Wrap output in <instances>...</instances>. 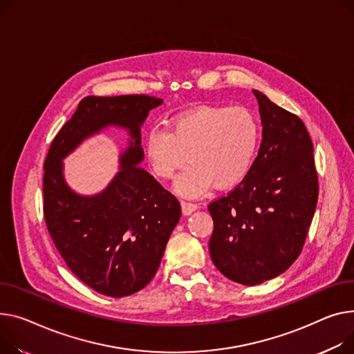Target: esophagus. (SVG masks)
<instances>
[{
    "label": "esophagus",
    "mask_w": 354,
    "mask_h": 354,
    "mask_svg": "<svg viewBox=\"0 0 354 354\" xmlns=\"http://www.w3.org/2000/svg\"><path fill=\"white\" fill-rule=\"evenodd\" d=\"M180 206H182V212L183 215H191L192 212H195L198 209V205L194 202H187V201H180Z\"/></svg>",
    "instance_id": "obj_1"
}]
</instances>
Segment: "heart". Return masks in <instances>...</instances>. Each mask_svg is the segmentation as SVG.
Instances as JSON below:
<instances>
[{"instance_id": "obj_1", "label": "heart", "mask_w": 354, "mask_h": 354, "mask_svg": "<svg viewBox=\"0 0 354 354\" xmlns=\"http://www.w3.org/2000/svg\"><path fill=\"white\" fill-rule=\"evenodd\" d=\"M256 115L245 106H202L174 116L169 128L148 132L145 155L153 175L174 178L187 155V167L176 179L178 194L203 195L210 185L229 189L250 172L261 147Z\"/></svg>"}]
</instances>
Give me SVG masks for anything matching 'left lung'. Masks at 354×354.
<instances>
[{
    "mask_svg": "<svg viewBox=\"0 0 354 354\" xmlns=\"http://www.w3.org/2000/svg\"><path fill=\"white\" fill-rule=\"evenodd\" d=\"M263 138L248 176L207 206L212 262L253 286L289 269L308 236L319 196L313 142L300 118L253 91Z\"/></svg>",
    "mask_w": 354,
    "mask_h": 354,
    "instance_id": "obj_1",
    "label": "left lung"
}]
</instances>
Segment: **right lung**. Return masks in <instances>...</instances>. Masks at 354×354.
Returning <instances> with one entry per match:
<instances>
[{"mask_svg": "<svg viewBox=\"0 0 354 354\" xmlns=\"http://www.w3.org/2000/svg\"><path fill=\"white\" fill-rule=\"evenodd\" d=\"M163 101L149 95L85 97L55 135L44 162V218L69 270L91 289L124 297L155 276L180 205L145 169L140 125ZM108 124L130 131L122 171L100 196L81 197L62 178V161L89 134Z\"/></svg>", "mask_w": 354, "mask_h": 354, "instance_id": "obj_1", "label": "right lung"}]
</instances>
